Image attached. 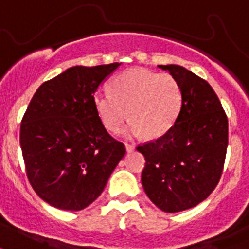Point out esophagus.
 Wrapping results in <instances>:
<instances>
[{
	"label": "esophagus",
	"mask_w": 249,
	"mask_h": 249,
	"mask_svg": "<svg viewBox=\"0 0 249 249\" xmlns=\"http://www.w3.org/2000/svg\"><path fill=\"white\" fill-rule=\"evenodd\" d=\"M126 151L127 152L135 151V145H132V144H126Z\"/></svg>",
	"instance_id": "34e87169"
}]
</instances>
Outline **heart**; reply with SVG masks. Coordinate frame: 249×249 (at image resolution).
<instances>
[{"instance_id": "heart-1", "label": "heart", "mask_w": 249, "mask_h": 249, "mask_svg": "<svg viewBox=\"0 0 249 249\" xmlns=\"http://www.w3.org/2000/svg\"><path fill=\"white\" fill-rule=\"evenodd\" d=\"M98 118L107 130L117 132L128 118L124 135L148 138L162 136L174 126L182 109V89L177 79L144 69H130L117 75L110 92H98L93 98Z\"/></svg>"}]
</instances>
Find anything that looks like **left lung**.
<instances>
[{"label": "left lung", "instance_id": "left-lung-1", "mask_svg": "<svg viewBox=\"0 0 249 249\" xmlns=\"http://www.w3.org/2000/svg\"><path fill=\"white\" fill-rule=\"evenodd\" d=\"M182 89V109L174 126L139 145L145 157L144 191L156 207L177 213L196 207L212 194L222 174L229 123L209 83L178 65H160Z\"/></svg>", "mask_w": 249, "mask_h": 249}]
</instances>
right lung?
Returning a JSON list of instances; mask_svg holds the SVG:
<instances>
[{"label":"right lung","instance_id":"1","mask_svg":"<svg viewBox=\"0 0 249 249\" xmlns=\"http://www.w3.org/2000/svg\"><path fill=\"white\" fill-rule=\"evenodd\" d=\"M121 63L74 66L42 83L20 124V148L35 192L49 205L82 211L101 195L126 153L105 130L93 104Z\"/></svg>","mask_w":249,"mask_h":249}]
</instances>
